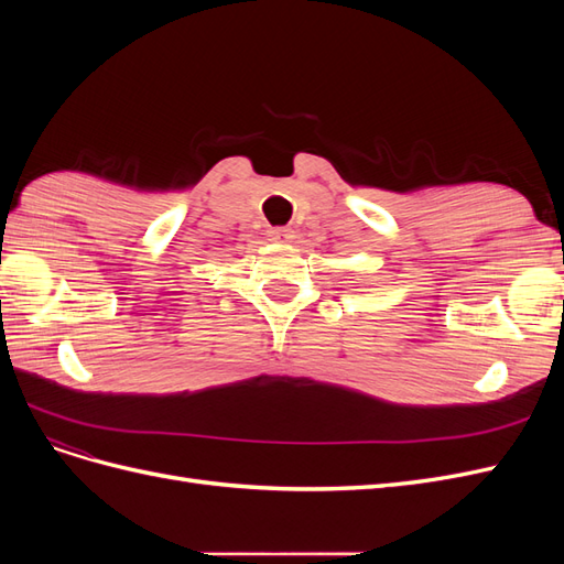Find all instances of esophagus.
Here are the masks:
<instances>
[{
  "mask_svg": "<svg viewBox=\"0 0 564 564\" xmlns=\"http://www.w3.org/2000/svg\"><path fill=\"white\" fill-rule=\"evenodd\" d=\"M268 240L270 242H292L294 240V230L292 228H270L268 230Z\"/></svg>",
  "mask_w": 564,
  "mask_h": 564,
  "instance_id": "34e87169",
  "label": "esophagus"
}]
</instances>
